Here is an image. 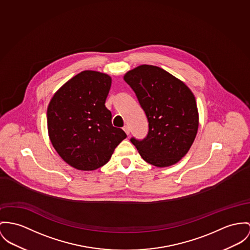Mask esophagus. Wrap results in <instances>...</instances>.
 <instances>
[{"mask_svg":"<svg viewBox=\"0 0 250 250\" xmlns=\"http://www.w3.org/2000/svg\"><path fill=\"white\" fill-rule=\"evenodd\" d=\"M123 129L125 130V132L126 134L129 135V133H130V129H129V127H128L127 125H125V126L123 127Z\"/></svg>","mask_w":250,"mask_h":250,"instance_id":"34e87169","label":"esophagus"}]
</instances>
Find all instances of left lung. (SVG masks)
I'll return each instance as SVG.
<instances>
[{"label":"left lung","mask_w":250,"mask_h":250,"mask_svg":"<svg viewBox=\"0 0 250 250\" xmlns=\"http://www.w3.org/2000/svg\"><path fill=\"white\" fill-rule=\"evenodd\" d=\"M130 85L148 120V133L132 138L142 158L157 167L177 164L188 152L196 138L199 113L189 87L165 69L142 64L127 71Z\"/></svg>","instance_id":"left-lung-1"}]
</instances>
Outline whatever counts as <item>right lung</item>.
Wrapping results in <instances>:
<instances>
[{
	"mask_svg": "<svg viewBox=\"0 0 250 250\" xmlns=\"http://www.w3.org/2000/svg\"><path fill=\"white\" fill-rule=\"evenodd\" d=\"M111 77L84 70L68 80L47 107V130L60 157L70 167L91 171L104 166L117 146L126 138L111 123L105 100Z\"/></svg>",
	"mask_w": 250,
	"mask_h": 250,
	"instance_id": "obj_1",
	"label": "right lung"
}]
</instances>
